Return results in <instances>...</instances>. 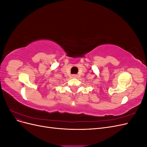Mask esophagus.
<instances>
[{
	"mask_svg": "<svg viewBox=\"0 0 147 147\" xmlns=\"http://www.w3.org/2000/svg\"><path fill=\"white\" fill-rule=\"evenodd\" d=\"M72 78H77V75H72Z\"/></svg>",
	"mask_w": 147,
	"mask_h": 147,
	"instance_id": "1",
	"label": "esophagus"
}]
</instances>
